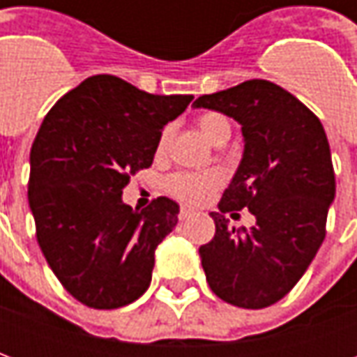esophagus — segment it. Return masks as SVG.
<instances>
[{
    "label": "esophagus",
    "mask_w": 357,
    "mask_h": 357,
    "mask_svg": "<svg viewBox=\"0 0 357 357\" xmlns=\"http://www.w3.org/2000/svg\"><path fill=\"white\" fill-rule=\"evenodd\" d=\"M191 216H195V210H191L189 206H181V208H179V220H181V222Z\"/></svg>",
    "instance_id": "obj_1"
}]
</instances>
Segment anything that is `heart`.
<instances>
[{"label": "heart", "mask_w": 357, "mask_h": 357, "mask_svg": "<svg viewBox=\"0 0 357 357\" xmlns=\"http://www.w3.org/2000/svg\"><path fill=\"white\" fill-rule=\"evenodd\" d=\"M197 126H199L202 135L212 143H216L224 133L231 130L229 120L222 114H218V112H206V114L199 116ZM168 137H170V130H164L158 137V153H162L166 149ZM220 183H222V172L218 170L179 172V174H174L168 178L166 189L179 201L199 204V202L206 201Z\"/></svg>", "instance_id": "1"}]
</instances>
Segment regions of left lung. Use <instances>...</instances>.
Returning <instances> with one entry per match:
<instances>
[{"label":"left lung","instance_id":"left-lung-1","mask_svg":"<svg viewBox=\"0 0 357 357\" xmlns=\"http://www.w3.org/2000/svg\"><path fill=\"white\" fill-rule=\"evenodd\" d=\"M193 107L237 120L245 137L239 168L210 214L216 235L199 248L206 281L233 306L268 307L298 283L325 239L335 199L329 141L319 118L273 82H243ZM243 208L257 224L229 228L225 214Z\"/></svg>","mask_w":357,"mask_h":357}]
</instances>
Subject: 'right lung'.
Listing matches in <instances>:
<instances>
[{
    "label": "right lung",
    "mask_w": 357,
    "mask_h": 357,
    "mask_svg": "<svg viewBox=\"0 0 357 357\" xmlns=\"http://www.w3.org/2000/svg\"><path fill=\"white\" fill-rule=\"evenodd\" d=\"M193 95H153L97 74L63 95L30 151L28 202L53 273L95 310L132 304L147 291L155 250L178 224V202L122 201L130 176L149 168L162 128Z\"/></svg>",
    "instance_id": "obj_1"
}]
</instances>
